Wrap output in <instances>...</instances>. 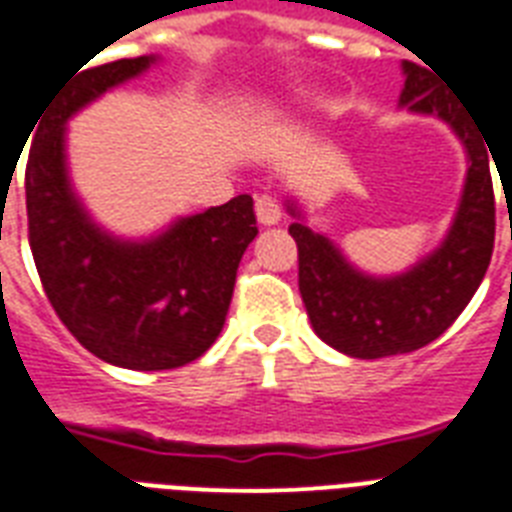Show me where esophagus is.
<instances>
[{
  "mask_svg": "<svg viewBox=\"0 0 512 512\" xmlns=\"http://www.w3.org/2000/svg\"><path fill=\"white\" fill-rule=\"evenodd\" d=\"M256 219H259V224H264V227H272V224H280L283 211H280V205H277L272 197L261 194L259 200H256Z\"/></svg>",
  "mask_w": 512,
  "mask_h": 512,
  "instance_id": "1",
  "label": "esophagus"
}]
</instances>
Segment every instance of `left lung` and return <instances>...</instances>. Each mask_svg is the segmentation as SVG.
<instances>
[{
  "label": "left lung",
  "instance_id": "obj_1",
  "mask_svg": "<svg viewBox=\"0 0 512 512\" xmlns=\"http://www.w3.org/2000/svg\"><path fill=\"white\" fill-rule=\"evenodd\" d=\"M398 106L446 122L462 141L467 173L451 227L433 251L403 272L371 275L352 264L339 245L307 224L296 197H285L288 227L299 245V291L315 334L350 358H387L425 347L459 318L478 291L494 248V189L489 154L459 106L443 95L433 71L400 63Z\"/></svg>",
  "mask_w": 512,
  "mask_h": 512
}]
</instances>
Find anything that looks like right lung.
Wrapping results in <instances>:
<instances>
[{
    "label": "right lung",
    "mask_w": 512,
    "mask_h": 512,
    "mask_svg": "<svg viewBox=\"0 0 512 512\" xmlns=\"http://www.w3.org/2000/svg\"><path fill=\"white\" fill-rule=\"evenodd\" d=\"M157 63L138 55L71 71L39 109L26 165L29 243L47 299L85 350L133 371L186 366L216 342L259 235L251 194L146 237L114 235L87 211L71 181L69 120Z\"/></svg>",
    "instance_id": "right-lung-1"
}]
</instances>
